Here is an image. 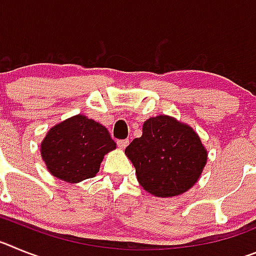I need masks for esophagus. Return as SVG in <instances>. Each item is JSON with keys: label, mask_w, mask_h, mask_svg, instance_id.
Segmentation results:
<instances>
[{"label": "esophagus", "mask_w": 256, "mask_h": 256, "mask_svg": "<svg viewBox=\"0 0 256 256\" xmlns=\"http://www.w3.org/2000/svg\"><path fill=\"white\" fill-rule=\"evenodd\" d=\"M128 144H130V140H119V141H118V146H119V148H122V150H124V148L128 146Z\"/></svg>", "instance_id": "esophagus-1"}]
</instances>
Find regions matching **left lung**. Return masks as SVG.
<instances>
[{"mask_svg":"<svg viewBox=\"0 0 256 256\" xmlns=\"http://www.w3.org/2000/svg\"><path fill=\"white\" fill-rule=\"evenodd\" d=\"M137 180L156 198L182 195L194 187L204 170L208 150L188 124L169 115L148 118L142 136L126 148Z\"/></svg>","mask_w":256,"mask_h":256,"instance_id":"1","label":"left lung"}]
</instances>
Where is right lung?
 Here are the masks:
<instances>
[{"mask_svg": "<svg viewBox=\"0 0 256 256\" xmlns=\"http://www.w3.org/2000/svg\"><path fill=\"white\" fill-rule=\"evenodd\" d=\"M116 144L102 124L84 115H74L56 124L40 142V156L54 177L79 183L94 177L104 156Z\"/></svg>", "mask_w": 256, "mask_h": 256, "instance_id": "1", "label": "right lung"}]
</instances>
